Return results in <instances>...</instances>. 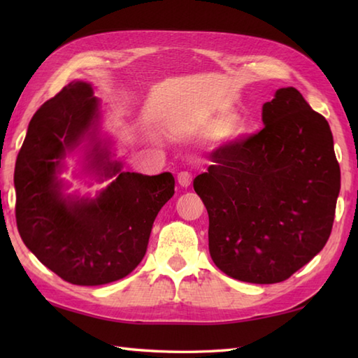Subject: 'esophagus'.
I'll return each instance as SVG.
<instances>
[{
	"instance_id": "obj_1",
	"label": "esophagus",
	"mask_w": 358,
	"mask_h": 358,
	"mask_svg": "<svg viewBox=\"0 0 358 358\" xmlns=\"http://www.w3.org/2000/svg\"><path fill=\"white\" fill-rule=\"evenodd\" d=\"M177 181H178V185H180L181 187L191 186V181H192L191 173H189V172H180V173L177 175Z\"/></svg>"
}]
</instances>
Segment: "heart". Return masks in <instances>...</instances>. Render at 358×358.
Here are the masks:
<instances>
[{
	"label": "heart",
	"instance_id": "b5f03b06",
	"mask_svg": "<svg viewBox=\"0 0 358 358\" xmlns=\"http://www.w3.org/2000/svg\"><path fill=\"white\" fill-rule=\"evenodd\" d=\"M226 124L224 127V135L227 136V138H237V136H240L243 132H245V124L241 123L240 120L234 118L229 121V115H223L217 118L215 121H212L210 123V127L212 129H220L222 126Z\"/></svg>",
	"mask_w": 358,
	"mask_h": 358
}]
</instances>
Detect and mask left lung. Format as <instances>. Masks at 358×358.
I'll return each mask as SVG.
<instances>
[{
	"label": "left lung",
	"mask_w": 358,
	"mask_h": 358,
	"mask_svg": "<svg viewBox=\"0 0 358 358\" xmlns=\"http://www.w3.org/2000/svg\"><path fill=\"white\" fill-rule=\"evenodd\" d=\"M260 132L210 154L194 180L220 271L257 285L285 281L328 241L340 166L328 121L295 87L263 104Z\"/></svg>",
	"instance_id": "1"
}]
</instances>
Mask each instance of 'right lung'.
I'll return each instance as SVG.
<instances>
[{"label": "right lung", "instance_id": "add662e5", "mask_svg": "<svg viewBox=\"0 0 358 358\" xmlns=\"http://www.w3.org/2000/svg\"><path fill=\"white\" fill-rule=\"evenodd\" d=\"M98 120V100L89 83L72 81L45 101L29 123L15 164V217L18 232L45 268L72 285L98 286L131 273L146 254L152 224L175 194L171 172H121L96 143L90 167L117 176L96 199L63 196L66 152L89 136Z\"/></svg>", "mask_w": 358, "mask_h": 358}]
</instances>
